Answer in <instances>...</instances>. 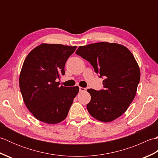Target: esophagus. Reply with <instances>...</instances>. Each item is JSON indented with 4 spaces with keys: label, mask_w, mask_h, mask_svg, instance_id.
Wrapping results in <instances>:
<instances>
[{
    "label": "esophagus",
    "mask_w": 158,
    "mask_h": 158,
    "mask_svg": "<svg viewBox=\"0 0 158 158\" xmlns=\"http://www.w3.org/2000/svg\"><path fill=\"white\" fill-rule=\"evenodd\" d=\"M86 89L85 88H82V87H79V91L80 92H85Z\"/></svg>",
    "instance_id": "esophagus-1"
}]
</instances>
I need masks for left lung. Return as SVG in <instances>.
Segmentation results:
<instances>
[{"label":"left lung","instance_id":"left-lung-1","mask_svg":"<svg viewBox=\"0 0 158 158\" xmlns=\"http://www.w3.org/2000/svg\"><path fill=\"white\" fill-rule=\"evenodd\" d=\"M76 54L88 60L100 77L105 78V89L87 90L91 95L88 112L103 122L118 118L135 98L140 81V69L133 54L125 46L107 42L80 46Z\"/></svg>","mask_w":158,"mask_h":158}]
</instances>
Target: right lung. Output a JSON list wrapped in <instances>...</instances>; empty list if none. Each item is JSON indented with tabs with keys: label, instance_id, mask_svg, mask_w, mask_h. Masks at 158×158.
Returning a JSON list of instances; mask_svg holds the SVG:
<instances>
[{
	"label": "right lung",
	"instance_id": "add662e5",
	"mask_svg": "<svg viewBox=\"0 0 158 158\" xmlns=\"http://www.w3.org/2000/svg\"><path fill=\"white\" fill-rule=\"evenodd\" d=\"M76 46L43 43L28 53L19 75V88L25 105L36 119L55 124L66 119L78 86H60L57 79L65 74L66 60Z\"/></svg>",
	"mask_w": 158,
	"mask_h": 158
}]
</instances>
